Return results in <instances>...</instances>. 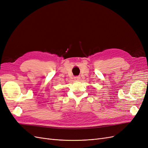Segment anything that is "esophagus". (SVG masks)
<instances>
[{"mask_svg": "<svg viewBox=\"0 0 148 148\" xmlns=\"http://www.w3.org/2000/svg\"><path fill=\"white\" fill-rule=\"evenodd\" d=\"M74 79L76 80V81H79V80L80 79V77H75L74 78Z\"/></svg>", "mask_w": 148, "mask_h": 148, "instance_id": "obj_1", "label": "esophagus"}]
</instances>
